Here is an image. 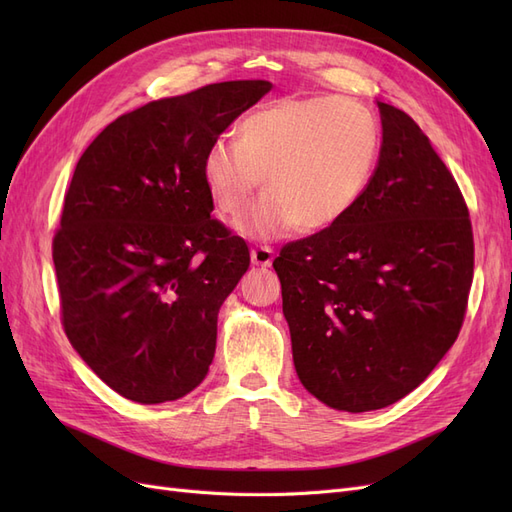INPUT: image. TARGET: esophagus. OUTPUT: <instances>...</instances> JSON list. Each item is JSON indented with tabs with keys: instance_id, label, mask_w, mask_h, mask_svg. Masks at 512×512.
<instances>
[{
	"instance_id": "esophagus-1",
	"label": "esophagus",
	"mask_w": 512,
	"mask_h": 512,
	"mask_svg": "<svg viewBox=\"0 0 512 512\" xmlns=\"http://www.w3.org/2000/svg\"><path fill=\"white\" fill-rule=\"evenodd\" d=\"M250 256H252V262L256 267H271L275 252H273V247H269V245H256L250 250Z\"/></svg>"
}]
</instances>
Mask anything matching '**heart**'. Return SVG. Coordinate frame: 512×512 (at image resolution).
Returning <instances> with one entry per match:
<instances>
[{
  "label": "heart",
  "instance_id": "obj_1",
  "mask_svg": "<svg viewBox=\"0 0 512 512\" xmlns=\"http://www.w3.org/2000/svg\"><path fill=\"white\" fill-rule=\"evenodd\" d=\"M380 149L378 123L350 98H282L241 119L237 141H215L203 158L207 192L226 218H239L260 185L262 198L239 228L273 239L324 230L359 203Z\"/></svg>",
  "mask_w": 512,
  "mask_h": 512
}]
</instances>
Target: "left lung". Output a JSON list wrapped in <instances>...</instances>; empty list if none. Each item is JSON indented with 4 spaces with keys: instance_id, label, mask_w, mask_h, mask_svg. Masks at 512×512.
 Listing matches in <instances>:
<instances>
[{
    "instance_id": "obj_1",
    "label": "left lung",
    "mask_w": 512,
    "mask_h": 512,
    "mask_svg": "<svg viewBox=\"0 0 512 512\" xmlns=\"http://www.w3.org/2000/svg\"><path fill=\"white\" fill-rule=\"evenodd\" d=\"M378 108L380 158L359 203L273 260L297 376L346 412L391 406L431 374L461 331L474 277L455 177L410 115Z\"/></svg>"
}]
</instances>
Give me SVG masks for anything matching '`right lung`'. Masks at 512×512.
Instances as JSON below:
<instances>
[{
  "instance_id": "right-lung-1",
  "label": "right lung",
  "mask_w": 512,
  "mask_h": 512,
  "mask_svg": "<svg viewBox=\"0 0 512 512\" xmlns=\"http://www.w3.org/2000/svg\"><path fill=\"white\" fill-rule=\"evenodd\" d=\"M269 81H226L117 117L74 168L53 237L61 324L94 374L136 404L205 380L218 312L250 267L211 218L207 149Z\"/></svg>"
}]
</instances>
